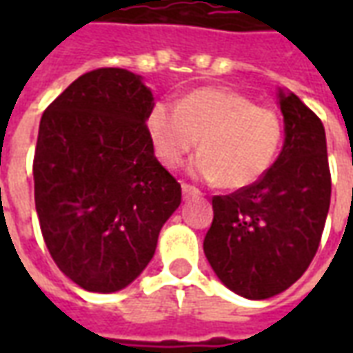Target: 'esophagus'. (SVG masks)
<instances>
[{"label":"esophagus","instance_id":"esophagus-1","mask_svg":"<svg viewBox=\"0 0 353 353\" xmlns=\"http://www.w3.org/2000/svg\"><path fill=\"white\" fill-rule=\"evenodd\" d=\"M181 191H183V196L185 199H189V196H194V194H199V189L194 187V185H189V183H183L181 185Z\"/></svg>","mask_w":353,"mask_h":353}]
</instances>
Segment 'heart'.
I'll use <instances>...</instances> for the list:
<instances>
[{"label": "heart", "mask_w": 353, "mask_h": 353, "mask_svg": "<svg viewBox=\"0 0 353 353\" xmlns=\"http://www.w3.org/2000/svg\"><path fill=\"white\" fill-rule=\"evenodd\" d=\"M151 147L164 168H177L200 139L189 172L227 189L257 183L278 159L283 123L278 111L255 105L229 88H199L176 105L159 101L147 115Z\"/></svg>", "instance_id": "obj_1"}]
</instances>
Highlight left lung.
<instances>
[{
	"mask_svg": "<svg viewBox=\"0 0 353 353\" xmlns=\"http://www.w3.org/2000/svg\"><path fill=\"white\" fill-rule=\"evenodd\" d=\"M285 143L257 183L212 199L204 253L217 278L245 299L293 285L318 252L331 202L325 128L293 92H280Z\"/></svg>",
	"mask_w": 353,
	"mask_h": 353,
	"instance_id": "obj_1",
	"label": "left lung"
}]
</instances>
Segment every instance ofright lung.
I'll use <instances>...</instances> for the list:
<instances>
[{
	"label": "right lung",
	"mask_w": 353,
	"mask_h": 353,
	"mask_svg": "<svg viewBox=\"0 0 353 353\" xmlns=\"http://www.w3.org/2000/svg\"><path fill=\"white\" fill-rule=\"evenodd\" d=\"M139 75L98 68L45 109L34 154L35 210L50 257L79 288L113 293L153 259L181 185L147 132Z\"/></svg>",
	"instance_id": "right-lung-1"
}]
</instances>
